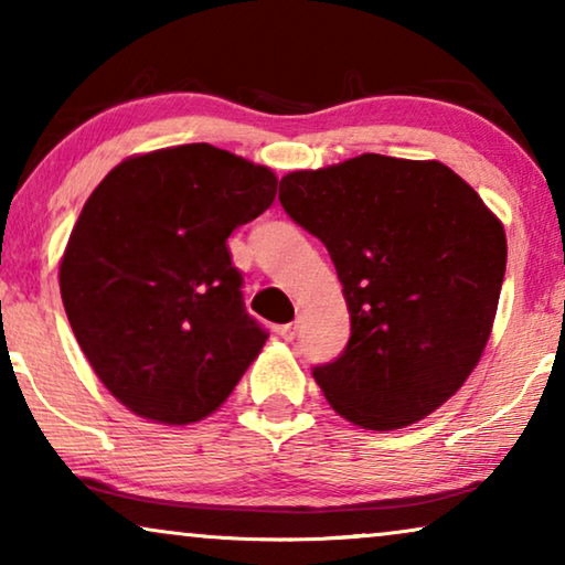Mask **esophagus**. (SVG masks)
<instances>
[{
	"instance_id": "esophagus-1",
	"label": "esophagus",
	"mask_w": 565,
	"mask_h": 565,
	"mask_svg": "<svg viewBox=\"0 0 565 565\" xmlns=\"http://www.w3.org/2000/svg\"><path fill=\"white\" fill-rule=\"evenodd\" d=\"M298 323L300 321H290V323H282L280 329H277V334H280L285 342H292V339L298 337Z\"/></svg>"
}]
</instances>
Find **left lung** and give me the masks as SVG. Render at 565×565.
Segmentation results:
<instances>
[{"label": "left lung", "instance_id": "1", "mask_svg": "<svg viewBox=\"0 0 565 565\" xmlns=\"http://www.w3.org/2000/svg\"><path fill=\"white\" fill-rule=\"evenodd\" d=\"M280 203L327 246L352 334L313 377L362 429L424 419L481 360L507 269V236L443 161L362 153L290 172Z\"/></svg>", "mask_w": 565, "mask_h": 565}]
</instances>
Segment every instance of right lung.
<instances>
[{
  "label": "right lung",
  "instance_id": "right-lung-1",
  "mask_svg": "<svg viewBox=\"0 0 565 565\" xmlns=\"http://www.w3.org/2000/svg\"><path fill=\"white\" fill-rule=\"evenodd\" d=\"M277 177L211 143L120 161L61 257V298L105 388L159 424L213 414L262 352L226 238L273 205Z\"/></svg>",
  "mask_w": 565,
  "mask_h": 565
}]
</instances>
